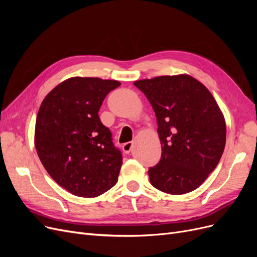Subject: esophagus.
Segmentation results:
<instances>
[{
  "mask_svg": "<svg viewBox=\"0 0 257 257\" xmlns=\"http://www.w3.org/2000/svg\"><path fill=\"white\" fill-rule=\"evenodd\" d=\"M133 147H134V142H128V143L123 144L122 150L125 153H130L132 151V149H133Z\"/></svg>",
  "mask_w": 257,
  "mask_h": 257,
  "instance_id": "esophagus-1",
  "label": "esophagus"
}]
</instances>
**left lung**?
<instances>
[{
    "label": "left lung",
    "mask_w": 257,
    "mask_h": 257,
    "mask_svg": "<svg viewBox=\"0 0 257 257\" xmlns=\"http://www.w3.org/2000/svg\"><path fill=\"white\" fill-rule=\"evenodd\" d=\"M149 100L158 122L162 157L149 168L155 189L173 195L192 192L219 163L226 123L205 85L186 74L134 82Z\"/></svg>",
    "instance_id": "8db88e82"
}]
</instances>
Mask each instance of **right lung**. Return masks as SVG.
Listing matches in <instances>:
<instances>
[{"label":"right lung","mask_w":257,"mask_h":257,"mask_svg":"<svg viewBox=\"0 0 257 257\" xmlns=\"http://www.w3.org/2000/svg\"><path fill=\"white\" fill-rule=\"evenodd\" d=\"M116 80L72 77L41 104L34 144L45 169L60 186L79 197H96L118 182L121 152L98 111Z\"/></svg>","instance_id":"right-lung-1"}]
</instances>
